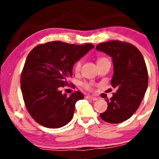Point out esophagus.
<instances>
[{"instance_id":"obj_1","label":"esophagus","mask_w":159,"mask_h":159,"mask_svg":"<svg viewBox=\"0 0 159 159\" xmlns=\"http://www.w3.org/2000/svg\"><path fill=\"white\" fill-rule=\"evenodd\" d=\"M86 98L87 99H92V100H97V98L96 97H95V96H92V95H87L86 96Z\"/></svg>"}]
</instances>
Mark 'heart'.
<instances>
[{"mask_svg":"<svg viewBox=\"0 0 159 159\" xmlns=\"http://www.w3.org/2000/svg\"><path fill=\"white\" fill-rule=\"evenodd\" d=\"M103 59H105V58H102V59H100L99 60H103ZM80 67H81V61L80 60V61H77V62L75 63V71H76V72H78V71L80 70ZM84 86H85V88H86L87 89H92V84H84Z\"/></svg>","mask_w":159,"mask_h":159,"instance_id":"obj_1","label":"heart"}]
</instances>
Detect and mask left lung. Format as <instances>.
Instances as JSON below:
<instances>
[{
	"label": "left lung",
	"instance_id": "1",
	"mask_svg": "<svg viewBox=\"0 0 159 159\" xmlns=\"http://www.w3.org/2000/svg\"><path fill=\"white\" fill-rule=\"evenodd\" d=\"M96 50L111 57L114 73L111 84L117 88L110 100H106L107 109L100 117L107 123H122L133 116L147 92L148 73L145 60L137 48L126 42L99 43Z\"/></svg>",
	"mask_w": 159,
	"mask_h": 159
}]
</instances>
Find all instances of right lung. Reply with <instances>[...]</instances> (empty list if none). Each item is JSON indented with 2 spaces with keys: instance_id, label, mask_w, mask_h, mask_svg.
Wrapping results in <instances>:
<instances>
[{
  "instance_id": "obj_1",
  "label": "right lung",
  "mask_w": 159,
  "mask_h": 159,
  "mask_svg": "<svg viewBox=\"0 0 159 159\" xmlns=\"http://www.w3.org/2000/svg\"><path fill=\"white\" fill-rule=\"evenodd\" d=\"M94 47L52 41L36 46L28 55L20 88L28 111L39 124L60 128L71 121L75 102L84 95L76 92L67 96L60 88L72 76L74 64Z\"/></svg>"
}]
</instances>
